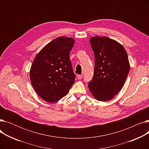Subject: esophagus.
<instances>
[{
  "label": "esophagus",
  "instance_id": "34e87169",
  "mask_svg": "<svg viewBox=\"0 0 149 149\" xmlns=\"http://www.w3.org/2000/svg\"><path fill=\"white\" fill-rule=\"evenodd\" d=\"M83 78V75H77V79L79 80H81Z\"/></svg>",
  "mask_w": 149,
  "mask_h": 149
}]
</instances>
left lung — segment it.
<instances>
[{
  "label": "left lung",
  "instance_id": "8db88e82",
  "mask_svg": "<svg viewBox=\"0 0 149 149\" xmlns=\"http://www.w3.org/2000/svg\"><path fill=\"white\" fill-rule=\"evenodd\" d=\"M95 68L88 87L98 101L112 99L123 87L130 70L126 51L118 42L107 37H92Z\"/></svg>",
  "mask_w": 149,
  "mask_h": 149
}]
</instances>
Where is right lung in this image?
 <instances>
[{
	"label": "right lung",
	"mask_w": 149,
	"mask_h": 149,
	"mask_svg": "<svg viewBox=\"0 0 149 149\" xmlns=\"http://www.w3.org/2000/svg\"><path fill=\"white\" fill-rule=\"evenodd\" d=\"M73 38L58 37L39 52L31 65V83L37 94L49 103L66 95L75 83L69 53L74 45Z\"/></svg>",
	"instance_id": "add662e5"
}]
</instances>
